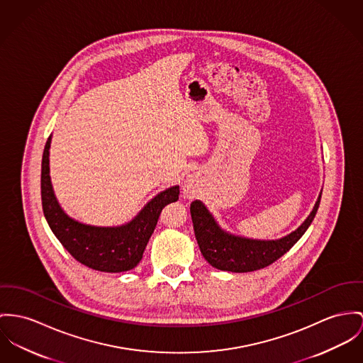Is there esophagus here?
Wrapping results in <instances>:
<instances>
[{
  "mask_svg": "<svg viewBox=\"0 0 363 363\" xmlns=\"http://www.w3.org/2000/svg\"><path fill=\"white\" fill-rule=\"evenodd\" d=\"M200 179L197 178V175H189L184 184V196L189 199L196 197L200 194Z\"/></svg>",
  "mask_w": 363,
  "mask_h": 363,
  "instance_id": "34e87169",
  "label": "esophagus"
}]
</instances>
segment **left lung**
<instances>
[{
  "instance_id": "left-lung-1",
  "label": "left lung",
  "mask_w": 363,
  "mask_h": 363,
  "mask_svg": "<svg viewBox=\"0 0 363 363\" xmlns=\"http://www.w3.org/2000/svg\"><path fill=\"white\" fill-rule=\"evenodd\" d=\"M320 196L306 223L279 240H251L232 236L217 225L201 201L195 200L191 204V214L197 245L203 257L217 269L251 272L265 268L279 259L306 233L319 208Z\"/></svg>"
}]
</instances>
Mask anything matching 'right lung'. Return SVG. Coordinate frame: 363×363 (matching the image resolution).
Listing matches in <instances>:
<instances>
[{
    "label": "right lung",
    "instance_id": "right-lung-1",
    "mask_svg": "<svg viewBox=\"0 0 363 363\" xmlns=\"http://www.w3.org/2000/svg\"><path fill=\"white\" fill-rule=\"evenodd\" d=\"M48 138L41 163V203L45 220L57 240L79 262L101 272H123L138 265L156 228L163 207L178 200L179 186L152 199L131 223L117 228H98L69 218L56 201L50 178Z\"/></svg>",
    "mask_w": 363,
    "mask_h": 363
}]
</instances>
